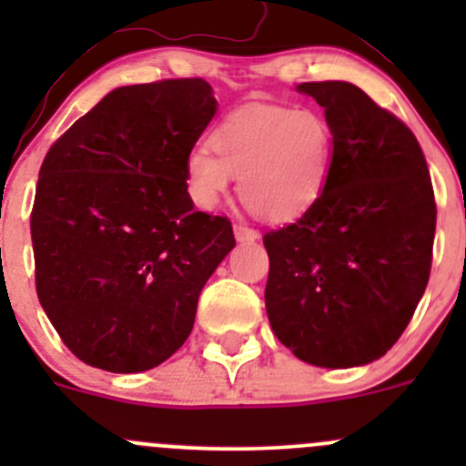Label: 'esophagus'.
<instances>
[{"instance_id":"obj_1","label":"esophagus","mask_w":466,"mask_h":466,"mask_svg":"<svg viewBox=\"0 0 466 466\" xmlns=\"http://www.w3.org/2000/svg\"><path fill=\"white\" fill-rule=\"evenodd\" d=\"M234 237H237V241H257V238H259V232L248 228V225L237 223L234 225Z\"/></svg>"}]
</instances>
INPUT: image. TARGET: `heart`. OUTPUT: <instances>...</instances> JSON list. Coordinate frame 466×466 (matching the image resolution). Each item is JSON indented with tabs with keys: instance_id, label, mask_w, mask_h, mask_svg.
Wrapping results in <instances>:
<instances>
[{
	"instance_id": "heart-1",
	"label": "heart",
	"mask_w": 466,
	"mask_h": 466,
	"mask_svg": "<svg viewBox=\"0 0 466 466\" xmlns=\"http://www.w3.org/2000/svg\"><path fill=\"white\" fill-rule=\"evenodd\" d=\"M187 155L191 198L214 209L241 177L243 203L268 223H293L320 200L331 171L333 137L322 115L290 107H248Z\"/></svg>"
}]
</instances>
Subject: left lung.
Masks as SVG:
<instances>
[{"label":"left lung","mask_w":466,"mask_h":466,"mask_svg":"<svg viewBox=\"0 0 466 466\" xmlns=\"http://www.w3.org/2000/svg\"><path fill=\"white\" fill-rule=\"evenodd\" d=\"M298 92L324 107L333 157L320 200L263 237L268 320L304 363L359 368L399 340L429 284L433 185L410 128L363 89L324 81Z\"/></svg>","instance_id":"left-lung-1"}]
</instances>
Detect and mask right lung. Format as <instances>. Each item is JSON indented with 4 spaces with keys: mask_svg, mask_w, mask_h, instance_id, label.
I'll return each instance as SVG.
<instances>
[{
    "mask_svg": "<svg viewBox=\"0 0 466 466\" xmlns=\"http://www.w3.org/2000/svg\"><path fill=\"white\" fill-rule=\"evenodd\" d=\"M203 78L112 89L46 153L31 211L37 299L76 359L146 372L189 338L237 241L194 209L187 155L216 115Z\"/></svg>",
    "mask_w": 466,
    "mask_h": 466,
    "instance_id": "1",
    "label": "right lung"
}]
</instances>
